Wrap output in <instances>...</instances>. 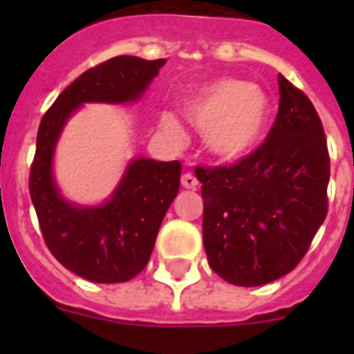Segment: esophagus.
I'll return each instance as SVG.
<instances>
[{"label":"esophagus","instance_id":"obj_1","mask_svg":"<svg viewBox=\"0 0 354 354\" xmlns=\"http://www.w3.org/2000/svg\"><path fill=\"white\" fill-rule=\"evenodd\" d=\"M182 185L185 189H196L198 187V180H196L191 172H185L182 176Z\"/></svg>","mask_w":354,"mask_h":354}]
</instances>
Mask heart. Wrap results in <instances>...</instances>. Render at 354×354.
Returning <instances> with one entry per match:
<instances>
[{
    "label": "heart",
    "instance_id": "b5f03b06",
    "mask_svg": "<svg viewBox=\"0 0 354 354\" xmlns=\"http://www.w3.org/2000/svg\"><path fill=\"white\" fill-rule=\"evenodd\" d=\"M185 118L204 133L205 149L216 160L235 163L257 149L268 127V93L241 79H221L200 88L185 101ZM163 132L183 138V128L169 112L160 118Z\"/></svg>",
    "mask_w": 354,
    "mask_h": 354
}]
</instances>
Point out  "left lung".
<instances>
[{
    "label": "left lung",
    "mask_w": 354,
    "mask_h": 354,
    "mask_svg": "<svg viewBox=\"0 0 354 354\" xmlns=\"http://www.w3.org/2000/svg\"><path fill=\"white\" fill-rule=\"evenodd\" d=\"M266 141L233 167L196 169L204 248L213 272L261 286L296 268L327 216L329 152L318 112L279 75Z\"/></svg>",
    "instance_id": "obj_1"
}]
</instances>
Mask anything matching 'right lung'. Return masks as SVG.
Returning a JSON list of instances; mask_svg holds the SVG:
<instances>
[{"label":"right lung","instance_id":"1","mask_svg":"<svg viewBox=\"0 0 354 354\" xmlns=\"http://www.w3.org/2000/svg\"><path fill=\"white\" fill-rule=\"evenodd\" d=\"M165 60L113 57L73 80L41 118L29 176L30 200L49 252L91 283H124L147 266L161 222L180 189V161L136 158L110 198L99 205L69 202L58 189L53 161L66 122L88 102L139 101Z\"/></svg>","mask_w":354,"mask_h":354}]
</instances>
